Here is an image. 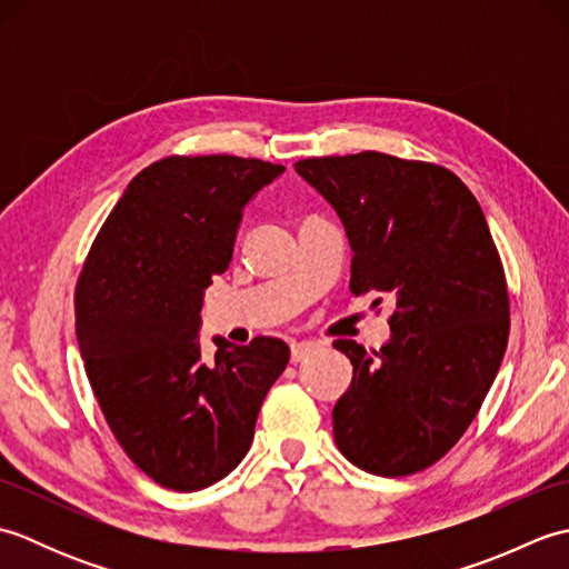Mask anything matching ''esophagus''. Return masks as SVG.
<instances>
[{
  "instance_id": "34e87169",
  "label": "esophagus",
  "mask_w": 569,
  "mask_h": 569,
  "mask_svg": "<svg viewBox=\"0 0 569 569\" xmlns=\"http://www.w3.org/2000/svg\"><path fill=\"white\" fill-rule=\"evenodd\" d=\"M316 342H293L291 345V361L293 365H298V361L308 359L312 352H316Z\"/></svg>"
}]
</instances>
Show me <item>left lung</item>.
<instances>
[{"instance_id":"obj_1","label":"left lung","mask_w":569,"mask_h":569,"mask_svg":"<svg viewBox=\"0 0 569 569\" xmlns=\"http://www.w3.org/2000/svg\"><path fill=\"white\" fill-rule=\"evenodd\" d=\"M296 171L345 222L349 291L396 300L381 349L335 342L355 367L332 410L335 442L371 475H416L462 438L509 345V286L487 217L438 163L361 151Z\"/></svg>"}]
</instances>
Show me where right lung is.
Wrapping results in <instances>:
<instances>
[{
	"label": "right lung",
	"instance_id": "right-lung-1",
	"mask_svg": "<svg viewBox=\"0 0 569 569\" xmlns=\"http://www.w3.org/2000/svg\"><path fill=\"white\" fill-rule=\"evenodd\" d=\"M286 171L239 156H166L127 186L76 286V330L94 398L156 485L198 491L232 471L291 349L217 337L200 357L202 291L232 261L241 210Z\"/></svg>",
	"mask_w": 569,
	"mask_h": 569
}]
</instances>
